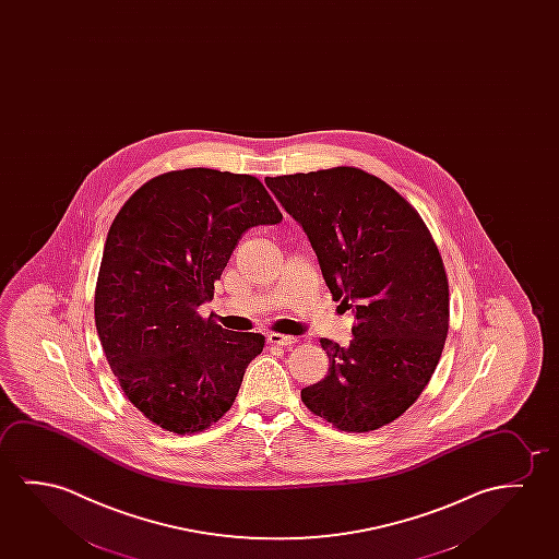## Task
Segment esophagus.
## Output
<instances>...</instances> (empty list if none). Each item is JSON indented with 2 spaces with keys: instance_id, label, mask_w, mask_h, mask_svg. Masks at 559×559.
<instances>
[{
  "instance_id": "1",
  "label": "esophagus",
  "mask_w": 559,
  "mask_h": 559,
  "mask_svg": "<svg viewBox=\"0 0 559 559\" xmlns=\"http://www.w3.org/2000/svg\"><path fill=\"white\" fill-rule=\"evenodd\" d=\"M269 344H273V346H292V344H296V338L294 336H286V334H278V332H271L267 334Z\"/></svg>"
}]
</instances>
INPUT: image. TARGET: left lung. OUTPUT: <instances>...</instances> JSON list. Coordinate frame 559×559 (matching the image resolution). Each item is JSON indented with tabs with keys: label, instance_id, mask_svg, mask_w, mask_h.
Here are the masks:
<instances>
[{
	"label": "left lung",
	"instance_id": "obj_1",
	"mask_svg": "<svg viewBox=\"0 0 559 559\" xmlns=\"http://www.w3.org/2000/svg\"><path fill=\"white\" fill-rule=\"evenodd\" d=\"M265 185L308 235L332 300L354 316L348 346L321 338L329 372L301 402L348 432L396 421L429 384L448 336V278L429 228L394 188L356 167Z\"/></svg>",
	"mask_w": 559,
	"mask_h": 559
}]
</instances>
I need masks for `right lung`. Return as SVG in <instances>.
Listing matches in <instances>:
<instances>
[{"instance_id":"right-lung-1","label":"right lung","mask_w":559,"mask_h":559,"mask_svg":"<svg viewBox=\"0 0 559 559\" xmlns=\"http://www.w3.org/2000/svg\"><path fill=\"white\" fill-rule=\"evenodd\" d=\"M283 213L258 178L170 170L130 195L107 233L94 316L124 396L157 427L194 435L235 404L265 336L198 316L243 233Z\"/></svg>"}]
</instances>
